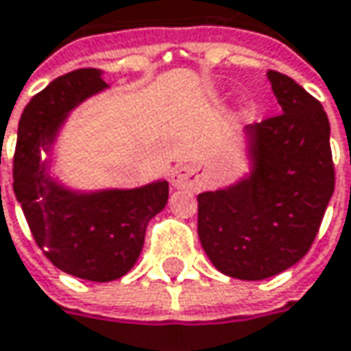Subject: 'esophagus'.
Here are the masks:
<instances>
[{"instance_id": "34e87169", "label": "esophagus", "mask_w": 351, "mask_h": 351, "mask_svg": "<svg viewBox=\"0 0 351 351\" xmlns=\"http://www.w3.org/2000/svg\"><path fill=\"white\" fill-rule=\"evenodd\" d=\"M176 189H195L199 184V175L191 165H178L171 176Z\"/></svg>"}]
</instances>
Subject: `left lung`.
Returning <instances> with one entry per match:
<instances>
[{"label": "left lung", "mask_w": 351, "mask_h": 351, "mask_svg": "<svg viewBox=\"0 0 351 351\" xmlns=\"http://www.w3.org/2000/svg\"><path fill=\"white\" fill-rule=\"evenodd\" d=\"M281 114L249 124L251 175L201 193L199 239L229 277L259 281L295 265L315 239L334 195L330 120L295 80L267 72Z\"/></svg>", "instance_id": "8db88e82"}]
</instances>
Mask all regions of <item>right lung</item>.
I'll use <instances>...</instances> for the list:
<instances>
[{
  "label": "right lung",
  "mask_w": 351,
  "mask_h": 351,
  "mask_svg": "<svg viewBox=\"0 0 351 351\" xmlns=\"http://www.w3.org/2000/svg\"><path fill=\"white\" fill-rule=\"evenodd\" d=\"M100 70L82 68L49 82L23 108L14 154V193L49 261L86 281H114L134 267L148 221L169 201V182L141 189L74 193L46 173L49 150L68 112L104 90Z\"/></svg>",
  "instance_id": "obj_1"
}]
</instances>
